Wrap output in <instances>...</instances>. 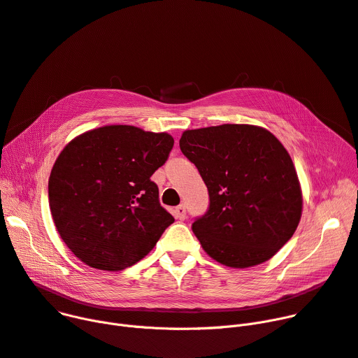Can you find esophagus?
I'll return each mask as SVG.
<instances>
[{"label": "esophagus", "mask_w": 358, "mask_h": 358, "mask_svg": "<svg viewBox=\"0 0 358 358\" xmlns=\"http://www.w3.org/2000/svg\"><path fill=\"white\" fill-rule=\"evenodd\" d=\"M174 216L177 220H185L187 217V213H185V207L181 204V206H177L174 208Z\"/></svg>", "instance_id": "1"}]
</instances>
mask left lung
<instances>
[{
  "label": "left lung",
  "instance_id": "8db88e82",
  "mask_svg": "<svg viewBox=\"0 0 358 358\" xmlns=\"http://www.w3.org/2000/svg\"><path fill=\"white\" fill-rule=\"evenodd\" d=\"M180 148L208 189V211L193 223L204 252L236 269L275 256L302 216L301 182L282 142L266 128L224 124L184 131Z\"/></svg>",
  "mask_w": 358,
  "mask_h": 358
}]
</instances>
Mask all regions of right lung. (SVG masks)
Returning <instances> with one entry per match:
<instances>
[{
	"label": "right lung",
	"mask_w": 358,
	"mask_h": 358,
	"mask_svg": "<svg viewBox=\"0 0 358 358\" xmlns=\"http://www.w3.org/2000/svg\"><path fill=\"white\" fill-rule=\"evenodd\" d=\"M174 138L132 125H105L71 139L49 178L55 226L79 260L122 271L145 257L174 217L151 176Z\"/></svg>",
	"instance_id": "add662e5"
}]
</instances>
